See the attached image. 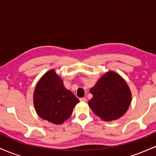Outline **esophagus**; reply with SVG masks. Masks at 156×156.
Segmentation results:
<instances>
[{
  "instance_id": "34e87169",
  "label": "esophagus",
  "mask_w": 156,
  "mask_h": 156,
  "mask_svg": "<svg viewBox=\"0 0 156 156\" xmlns=\"http://www.w3.org/2000/svg\"><path fill=\"white\" fill-rule=\"evenodd\" d=\"M79 100L80 101H83V102L87 101V98H80Z\"/></svg>"
}]
</instances>
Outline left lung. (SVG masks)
I'll list each match as a JSON object with an SVG mask.
<instances>
[{
    "mask_svg": "<svg viewBox=\"0 0 156 156\" xmlns=\"http://www.w3.org/2000/svg\"><path fill=\"white\" fill-rule=\"evenodd\" d=\"M89 101L92 112L105 121L121 117L128 110L131 94L125 81L114 72L107 73L90 89Z\"/></svg>",
    "mask_w": 156,
    "mask_h": 156,
    "instance_id": "8db88e82",
    "label": "left lung"
}]
</instances>
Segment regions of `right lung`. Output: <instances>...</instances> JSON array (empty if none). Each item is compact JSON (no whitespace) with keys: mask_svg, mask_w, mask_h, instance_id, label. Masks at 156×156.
Here are the masks:
<instances>
[{"mask_svg":"<svg viewBox=\"0 0 156 156\" xmlns=\"http://www.w3.org/2000/svg\"><path fill=\"white\" fill-rule=\"evenodd\" d=\"M79 100L64 87L54 70L48 72L37 83L34 103L41 118L53 124H62L70 117Z\"/></svg>","mask_w":156,"mask_h":156,"instance_id":"1","label":"right lung"}]
</instances>
